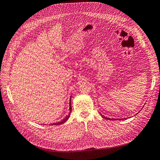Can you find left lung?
Instances as JSON below:
<instances>
[{
  "label": "left lung",
  "instance_id": "1",
  "mask_svg": "<svg viewBox=\"0 0 160 160\" xmlns=\"http://www.w3.org/2000/svg\"><path fill=\"white\" fill-rule=\"evenodd\" d=\"M104 118H105V119H107V120H116V119H115V118H107V117H103V116H102ZM119 120H120V119H119ZM121 120H122V119H121Z\"/></svg>",
  "mask_w": 160,
  "mask_h": 160
}]
</instances>
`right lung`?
Wrapping results in <instances>:
<instances>
[{"mask_svg": "<svg viewBox=\"0 0 160 160\" xmlns=\"http://www.w3.org/2000/svg\"><path fill=\"white\" fill-rule=\"evenodd\" d=\"M69 106H70V108H69V110H70V112H69V113H68V115H67V116H66V117L65 118H63L62 120L61 121H60V122H56V123H53V124H52V125H55V126H56V125H60V124H63L64 122H67V120L68 119V118H69V117H70V113H71V112H72V106H71V97H70V104H69Z\"/></svg>", "mask_w": 160, "mask_h": 160, "instance_id": "add662e5", "label": "right lung"}]
</instances>
